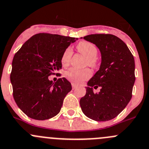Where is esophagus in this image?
I'll use <instances>...</instances> for the list:
<instances>
[{
  "instance_id": "34e87169",
  "label": "esophagus",
  "mask_w": 149,
  "mask_h": 149,
  "mask_svg": "<svg viewBox=\"0 0 149 149\" xmlns=\"http://www.w3.org/2000/svg\"><path fill=\"white\" fill-rule=\"evenodd\" d=\"M71 85H72V89H76V87H77V86H76V85L74 83H72Z\"/></svg>"
}]
</instances>
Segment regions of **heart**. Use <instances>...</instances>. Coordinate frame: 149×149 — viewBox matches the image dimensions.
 Wrapping results in <instances>:
<instances>
[{"instance_id": "heart-1", "label": "heart", "mask_w": 149, "mask_h": 149, "mask_svg": "<svg viewBox=\"0 0 149 149\" xmlns=\"http://www.w3.org/2000/svg\"><path fill=\"white\" fill-rule=\"evenodd\" d=\"M77 49L79 50V52L81 53L87 58L86 63L89 65L92 66V67L96 65V56L97 54V49L94 44L88 41H81L78 44ZM72 54H73L72 49L70 47L66 49L63 52L61 58V63L64 67L68 66L70 63ZM90 76L91 71L89 69L79 70V69L71 68L66 71L65 73V77L75 84H80L81 82L90 77Z\"/></svg>"}]
</instances>
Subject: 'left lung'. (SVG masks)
I'll list each match as a JSON object with an SVG mask.
<instances>
[{
  "mask_svg": "<svg viewBox=\"0 0 149 149\" xmlns=\"http://www.w3.org/2000/svg\"><path fill=\"white\" fill-rule=\"evenodd\" d=\"M84 39L99 49L101 63L87 82L80 106L89 119L109 121L117 116L130 101L135 81V60L126 44L116 36L92 34ZM97 87L101 91L95 94L93 88Z\"/></svg>",
  "mask_w": 149,
  "mask_h": 149,
  "instance_id": "8db88e82",
  "label": "left lung"
}]
</instances>
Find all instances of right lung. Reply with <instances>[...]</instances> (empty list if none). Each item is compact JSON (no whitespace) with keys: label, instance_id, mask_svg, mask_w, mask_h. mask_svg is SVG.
<instances>
[{"label":"right lung","instance_id":"right-lung-1","mask_svg":"<svg viewBox=\"0 0 149 149\" xmlns=\"http://www.w3.org/2000/svg\"><path fill=\"white\" fill-rule=\"evenodd\" d=\"M78 38L38 33L29 38L14 55L10 79L13 96L22 111L33 119L45 120L58 114L72 89L65 79L53 83L49 76L62 68L65 50Z\"/></svg>","mask_w":149,"mask_h":149}]
</instances>
